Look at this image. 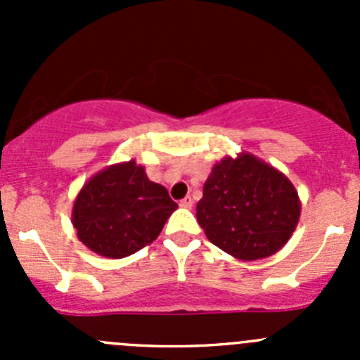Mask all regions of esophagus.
I'll return each mask as SVG.
<instances>
[{
    "instance_id": "obj_1",
    "label": "esophagus",
    "mask_w": 360,
    "mask_h": 360,
    "mask_svg": "<svg viewBox=\"0 0 360 360\" xmlns=\"http://www.w3.org/2000/svg\"><path fill=\"white\" fill-rule=\"evenodd\" d=\"M181 207H184V209H190L191 205H193V200H191V197H184L183 200L179 202Z\"/></svg>"
}]
</instances>
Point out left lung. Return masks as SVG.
I'll use <instances>...</instances> for the list:
<instances>
[{"label": "left lung", "mask_w": 360, "mask_h": 360, "mask_svg": "<svg viewBox=\"0 0 360 360\" xmlns=\"http://www.w3.org/2000/svg\"><path fill=\"white\" fill-rule=\"evenodd\" d=\"M300 212L291 181L249 153L216 163L197 203L207 238L244 261L277 252L291 238Z\"/></svg>", "instance_id": "obj_1"}]
</instances>
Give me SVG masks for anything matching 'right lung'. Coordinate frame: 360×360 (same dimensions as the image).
<instances>
[{
    "label": "right lung",
    "mask_w": 360,
    "mask_h": 360,
    "mask_svg": "<svg viewBox=\"0 0 360 360\" xmlns=\"http://www.w3.org/2000/svg\"><path fill=\"white\" fill-rule=\"evenodd\" d=\"M176 209L169 191L130 160L90 177L76 197L71 217L86 248L120 259L151 244Z\"/></svg>",
    "instance_id": "add662e5"
}]
</instances>
